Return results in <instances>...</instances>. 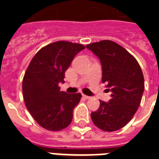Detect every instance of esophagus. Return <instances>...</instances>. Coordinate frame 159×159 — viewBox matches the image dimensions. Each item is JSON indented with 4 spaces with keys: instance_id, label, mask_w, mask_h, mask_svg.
<instances>
[{
    "instance_id": "obj_1",
    "label": "esophagus",
    "mask_w": 159,
    "mask_h": 159,
    "mask_svg": "<svg viewBox=\"0 0 159 159\" xmlns=\"http://www.w3.org/2000/svg\"><path fill=\"white\" fill-rule=\"evenodd\" d=\"M82 97H83V98H85V99H90V98H91V97H88V96H87V95H84V94H82Z\"/></svg>"
}]
</instances>
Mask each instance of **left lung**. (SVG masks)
I'll list each match as a JSON object with an SVG mask.
<instances>
[{
    "instance_id": "8db88e82",
    "label": "left lung",
    "mask_w": 159,
    "mask_h": 159,
    "mask_svg": "<svg viewBox=\"0 0 159 159\" xmlns=\"http://www.w3.org/2000/svg\"><path fill=\"white\" fill-rule=\"evenodd\" d=\"M87 48L99 57L102 82L111 92V99L100 101L98 110L91 114L92 120L102 130H118L130 121L140 105L144 91L143 72L133 55L116 42L102 40Z\"/></svg>"
}]
</instances>
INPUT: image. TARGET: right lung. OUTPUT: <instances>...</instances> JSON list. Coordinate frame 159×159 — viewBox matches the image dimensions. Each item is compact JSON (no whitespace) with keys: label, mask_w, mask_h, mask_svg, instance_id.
<instances>
[{"label":"right lung","mask_w":159,"mask_h":159,"mask_svg":"<svg viewBox=\"0 0 159 159\" xmlns=\"http://www.w3.org/2000/svg\"><path fill=\"white\" fill-rule=\"evenodd\" d=\"M85 46L68 41H57L38 51L30 62L22 82L24 101L34 120L43 128L59 131L72 120L81 93L61 92L65 72Z\"/></svg>","instance_id":"add662e5"}]
</instances>
